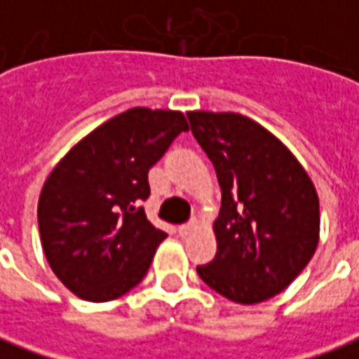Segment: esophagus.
<instances>
[{"label":"esophagus","mask_w":359,"mask_h":359,"mask_svg":"<svg viewBox=\"0 0 359 359\" xmlns=\"http://www.w3.org/2000/svg\"><path fill=\"white\" fill-rule=\"evenodd\" d=\"M196 226H198V223H196V221H190L187 225H180L179 229H177V233H179V236H188V234L194 231Z\"/></svg>","instance_id":"esophagus-1"}]
</instances>
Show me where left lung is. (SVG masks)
Returning a JSON list of instances; mask_svg holds the SVG:
<instances>
[{"instance_id": "left-lung-1", "label": "left lung", "mask_w": 359, "mask_h": 359, "mask_svg": "<svg viewBox=\"0 0 359 359\" xmlns=\"http://www.w3.org/2000/svg\"><path fill=\"white\" fill-rule=\"evenodd\" d=\"M221 187L213 223L217 254L196 271L236 304H259L283 292L316 254V187L277 136L241 113H187Z\"/></svg>"}]
</instances>
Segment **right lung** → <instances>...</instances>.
Masks as SVG:
<instances>
[{
  "label": "right lung",
  "mask_w": 359,
  "mask_h": 359,
  "mask_svg": "<svg viewBox=\"0 0 359 359\" xmlns=\"http://www.w3.org/2000/svg\"><path fill=\"white\" fill-rule=\"evenodd\" d=\"M187 130L180 111L133 107L82 138L50 172L38 202L42 248L79 298L115 300L148 273L167 236L140 208L148 171Z\"/></svg>",
  "instance_id": "right-lung-1"
}]
</instances>
